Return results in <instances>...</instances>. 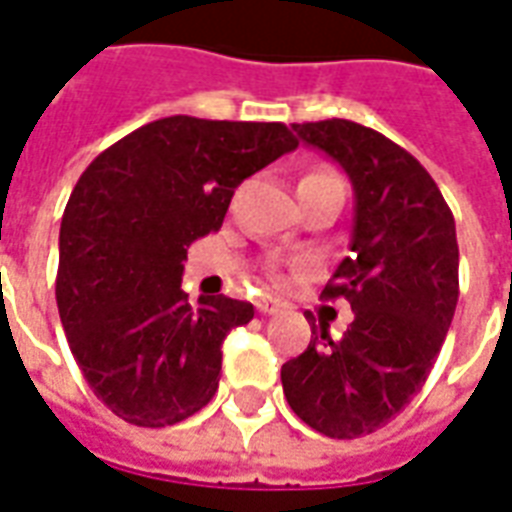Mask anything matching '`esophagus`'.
<instances>
[{
  "mask_svg": "<svg viewBox=\"0 0 512 512\" xmlns=\"http://www.w3.org/2000/svg\"><path fill=\"white\" fill-rule=\"evenodd\" d=\"M282 310V304L277 299H257V312H263V315H277Z\"/></svg>",
  "mask_w": 512,
  "mask_h": 512,
  "instance_id": "1",
  "label": "esophagus"
}]
</instances>
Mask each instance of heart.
<instances>
[{"label": "heart", "mask_w": 512, "mask_h": 512, "mask_svg": "<svg viewBox=\"0 0 512 512\" xmlns=\"http://www.w3.org/2000/svg\"><path fill=\"white\" fill-rule=\"evenodd\" d=\"M304 180H337V183H343V180H340V175H337L334 169H315V172H310V175H307Z\"/></svg>", "instance_id": "1"}]
</instances>
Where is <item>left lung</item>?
<instances>
[{
	"mask_svg": "<svg viewBox=\"0 0 512 512\" xmlns=\"http://www.w3.org/2000/svg\"><path fill=\"white\" fill-rule=\"evenodd\" d=\"M293 131L354 186L351 252L321 293L348 301L354 323L340 340L326 321L312 323L307 351L282 365V389L310 428L356 439L395 419L428 381L458 304L455 219L428 169L373 128L334 117Z\"/></svg>",
	"mask_w": 512,
	"mask_h": 512,
	"instance_id": "8db88e82",
	"label": "left lung"
}]
</instances>
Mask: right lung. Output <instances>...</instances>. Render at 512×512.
I'll list each match as a JSON object with an SVG mask.
<instances>
[{
	"label": "right lung",
	"mask_w": 512,
	"mask_h": 512,
	"mask_svg": "<svg viewBox=\"0 0 512 512\" xmlns=\"http://www.w3.org/2000/svg\"><path fill=\"white\" fill-rule=\"evenodd\" d=\"M282 123L175 115L106 147L60 224L57 307L76 365L112 414L167 428L211 403L222 343L249 301L180 290L191 241L216 233L235 189L296 150Z\"/></svg>",
	"instance_id": "obj_1"
}]
</instances>
